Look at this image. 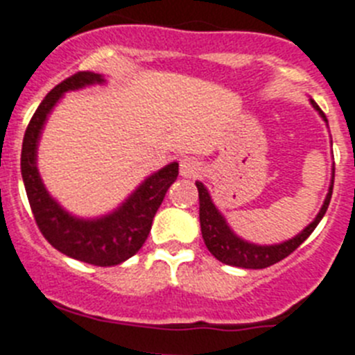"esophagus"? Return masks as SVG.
<instances>
[{
    "label": "esophagus",
    "mask_w": 355,
    "mask_h": 355,
    "mask_svg": "<svg viewBox=\"0 0 355 355\" xmlns=\"http://www.w3.org/2000/svg\"><path fill=\"white\" fill-rule=\"evenodd\" d=\"M203 171L202 162L195 159V157H184L180 160V175L186 178H196L200 177Z\"/></svg>",
    "instance_id": "1"
}]
</instances>
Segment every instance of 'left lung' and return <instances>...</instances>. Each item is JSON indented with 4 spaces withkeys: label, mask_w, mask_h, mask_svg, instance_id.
<instances>
[{
    "label": "left lung",
    "mask_w": 355,
    "mask_h": 355,
    "mask_svg": "<svg viewBox=\"0 0 355 355\" xmlns=\"http://www.w3.org/2000/svg\"><path fill=\"white\" fill-rule=\"evenodd\" d=\"M311 103H313L314 109L318 110L322 114V118L327 121L325 114L316 105V101L311 100ZM196 187H198L200 198V227H202L203 241H205V246L209 248V252L218 261H221L223 264H229V266L248 268V270H263V268L279 263V261L288 257L289 254H293L313 234V230L316 229V225L325 216L329 203H331L334 180H332L331 187H329V195H327L325 202H323V207L320 209L318 216L314 218L313 223L302 230L297 237H293V239H289L286 243H280V245L271 246H257L239 239L229 229V225L225 223L223 216L214 207V203L211 202V196H209L207 189L203 187L202 182H196Z\"/></svg>",
    "instance_id": "left-lung-1"
}]
</instances>
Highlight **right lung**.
<instances>
[{
  "label": "right lung",
  "mask_w": 355,
  "mask_h": 355,
  "mask_svg": "<svg viewBox=\"0 0 355 355\" xmlns=\"http://www.w3.org/2000/svg\"><path fill=\"white\" fill-rule=\"evenodd\" d=\"M103 82L100 75L80 71L62 80L46 94L30 119L21 152V175L35 223L49 245L58 252L94 266H116L141 250L152 230L157 209L169 186L177 180L178 164L166 166L141 184L121 207L101 220H76L49 198L35 166V150L46 116L62 92Z\"/></svg>",
  "instance_id": "obj_1"
}]
</instances>
